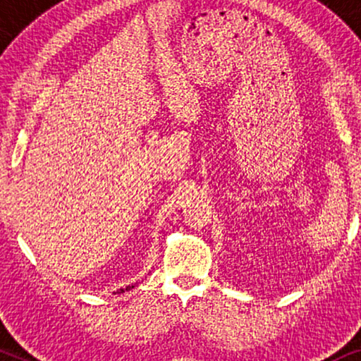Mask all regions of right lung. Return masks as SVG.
Segmentation results:
<instances>
[{
	"label": "right lung",
	"mask_w": 361,
	"mask_h": 361,
	"mask_svg": "<svg viewBox=\"0 0 361 361\" xmlns=\"http://www.w3.org/2000/svg\"><path fill=\"white\" fill-rule=\"evenodd\" d=\"M136 284H137V283H136ZM136 284H130V286H126V288H121V289H118L115 294H121V293H126V290H130V289H133V288H135V286H136Z\"/></svg>",
	"instance_id": "obj_1"
}]
</instances>
